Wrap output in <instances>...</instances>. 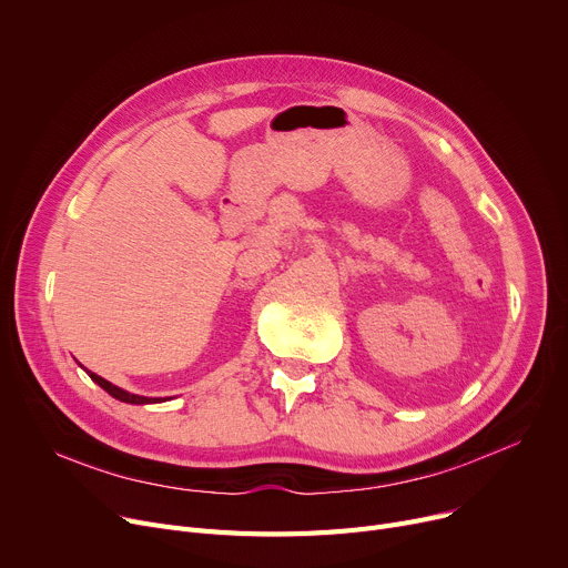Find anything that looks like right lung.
Instances as JSON below:
<instances>
[{
	"label": "right lung",
	"mask_w": 568,
	"mask_h": 568,
	"mask_svg": "<svg viewBox=\"0 0 568 568\" xmlns=\"http://www.w3.org/2000/svg\"><path fill=\"white\" fill-rule=\"evenodd\" d=\"M87 371V368H84ZM87 375L92 377L103 392H108L112 398H116V400H122V403H131V405H149V403H163L165 398H149V396H138V394H129V392H124V389H119V386H114L112 382H108V379H103L101 375H97V373H92V371H87Z\"/></svg>",
	"instance_id": "right-lung-1"
}]
</instances>
